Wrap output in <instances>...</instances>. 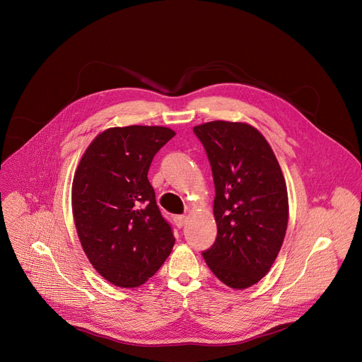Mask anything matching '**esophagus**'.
<instances>
[{
	"mask_svg": "<svg viewBox=\"0 0 362 362\" xmlns=\"http://www.w3.org/2000/svg\"><path fill=\"white\" fill-rule=\"evenodd\" d=\"M186 221H187V216H185V215H177V216H175V223H176L177 228H182V226L186 223Z\"/></svg>",
	"mask_w": 362,
	"mask_h": 362,
	"instance_id": "obj_1",
	"label": "esophagus"
}]
</instances>
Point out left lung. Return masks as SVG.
<instances>
[{
  "label": "left lung",
  "mask_w": 362,
  "mask_h": 362,
  "mask_svg": "<svg viewBox=\"0 0 362 362\" xmlns=\"http://www.w3.org/2000/svg\"><path fill=\"white\" fill-rule=\"evenodd\" d=\"M211 162L218 236L202 255L225 285L245 289L271 269L284 243L289 204L281 166L267 139L246 123L193 127Z\"/></svg>",
  "instance_id": "8db88e82"
}]
</instances>
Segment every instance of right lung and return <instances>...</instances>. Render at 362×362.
<instances>
[{"label": "right lung", "mask_w": 362, "mask_h": 362, "mask_svg": "<svg viewBox=\"0 0 362 362\" xmlns=\"http://www.w3.org/2000/svg\"><path fill=\"white\" fill-rule=\"evenodd\" d=\"M176 133L162 126L112 127L77 166L71 206L93 268L120 288H137L159 271L175 236L147 179L151 160Z\"/></svg>", "instance_id": "1"}]
</instances>
